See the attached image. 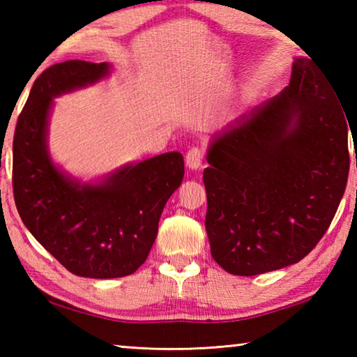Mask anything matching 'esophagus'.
<instances>
[{"instance_id":"esophagus-1","label":"esophagus","mask_w":357,"mask_h":357,"mask_svg":"<svg viewBox=\"0 0 357 357\" xmlns=\"http://www.w3.org/2000/svg\"><path fill=\"white\" fill-rule=\"evenodd\" d=\"M203 164V149L200 148H190L185 154V165L190 168V170H198L202 168Z\"/></svg>"}]
</instances>
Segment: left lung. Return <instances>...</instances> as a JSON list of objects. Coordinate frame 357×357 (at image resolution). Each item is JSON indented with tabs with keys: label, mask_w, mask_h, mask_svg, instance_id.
<instances>
[{
	"label": "left lung",
	"mask_w": 357,
	"mask_h": 357,
	"mask_svg": "<svg viewBox=\"0 0 357 357\" xmlns=\"http://www.w3.org/2000/svg\"><path fill=\"white\" fill-rule=\"evenodd\" d=\"M312 59L283 91L213 140L203 183L211 255L234 275L301 261L328 231L345 192L348 124Z\"/></svg>",
	"instance_id": "8db88e82"
}]
</instances>
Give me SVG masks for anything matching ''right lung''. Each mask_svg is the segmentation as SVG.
<instances>
[{
  "instance_id": "obj_1",
  "label": "right lung",
  "mask_w": 357,
  "mask_h": 357,
  "mask_svg": "<svg viewBox=\"0 0 357 357\" xmlns=\"http://www.w3.org/2000/svg\"><path fill=\"white\" fill-rule=\"evenodd\" d=\"M107 74V63L78 59L45 69L19 114L12 146V187L23 223L66 269L91 279L134 274L146 261L162 211L184 176L179 153L121 168L98 185L72 181L53 165L45 138L53 98Z\"/></svg>"
}]
</instances>
